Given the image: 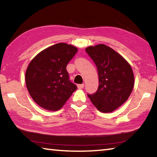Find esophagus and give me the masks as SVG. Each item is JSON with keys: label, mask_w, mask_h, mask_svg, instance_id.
<instances>
[{"label": "esophagus", "mask_w": 157, "mask_h": 157, "mask_svg": "<svg viewBox=\"0 0 157 157\" xmlns=\"http://www.w3.org/2000/svg\"><path fill=\"white\" fill-rule=\"evenodd\" d=\"M77 86H78V89H83L84 87V84H78L77 85Z\"/></svg>", "instance_id": "esophagus-1"}]
</instances>
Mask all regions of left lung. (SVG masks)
Segmentation results:
<instances>
[{
  "mask_svg": "<svg viewBox=\"0 0 157 157\" xmlns=\"http://www.w3.org/2000/svg\"><path fill=\"white\" fill-rule=\"evenodd\" d=\"M86 52L96 65L99 78L97 91L87 95L101 112H112L131 94L134 84L132 69L121 55L106 45L89 46Z\"/></svg>",
  "mask_w": 157,
  "mask_h": 157,
  "instance_id": "8db88e82",
  "label": "left lung"
}]
</instances>
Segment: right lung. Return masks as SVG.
I'll return each instance as SVG.
<instances>
[{"label":"right lung","instance_id":"add662e5","mask_svg":"<svg viewBox=\"0 0 157 157\" xmlns=\"http://www.w3.org/2000/svg\"><path fill=\"white\" fill-rule=\"evenodd\" d=\"M77 52L76 47L59 43L44 50L29 63L26 86L32 98L42 108L59 109L77 89L66 71Z\"/></svg>","mask_w":157,"mask_h":157}]
</instances>
